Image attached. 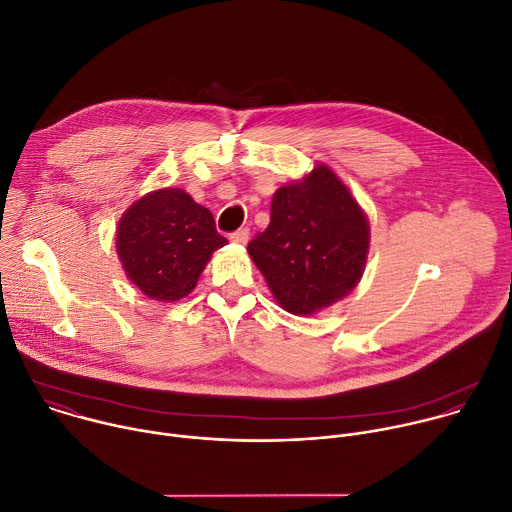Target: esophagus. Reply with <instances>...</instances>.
Here are the masks:
<instances>
[{"label": "esophagus", "mask_w": 512, "mask_h": 512, "mask_svg": "<svg viewBox=\"0 0 512 512\" xmlns=\"http://www.w3.org/2000/svg\"><path fill=\"white\" fill-rule=\"evenodd\" d=\"M231 241H233V243H239V245H247V241H249V231H247V229H239L237 233L231 235Z\"/></svg>", "instance_id": "34e87169"}]
</instances>
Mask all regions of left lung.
I'll return each instance as SVG.
<instances>
[{
    "instance_id": "1",
    "label": "left lung",
    "mask_w": 512,
    "mask_h": 512,
    "mask_svg": "<svg viewBox=\"0 0 512 512\" xmlns=\"http://www.w3.org/2000/svg\"><path fill=\"white\" fill-rule=\"evenodd\" d=\"M369 247L367 212L330 166L316 164L275 190L269 227L247 251L285 312L314 316L358 285Z\"/></svg>"
}]
</instances>
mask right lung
<instances>
[{
    "mask_svg": "<svg viewBox=\"0 0 512 512\" xmlns=\"http://www.w3.org/2000/svg\"><path fill=\"white\" fill-rule=\"evenodd\" d=\"M227 245L208 208L182 188L137 198L119 218L115 249L127 279L156 302H178L196 287L212 253Z\"/></svg>",
    "mask_w": 512,
    "mask_h": 512,
    "instance_id": "add662e5",
    "label": "right lung"
}]
</instances>
